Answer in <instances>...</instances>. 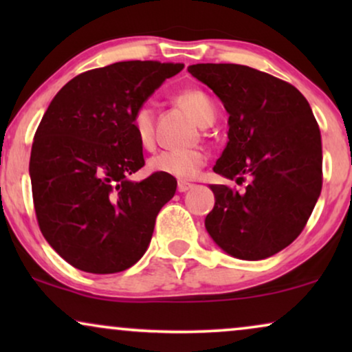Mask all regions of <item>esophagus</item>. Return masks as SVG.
<instances>
[{
	"label": "esophagus",
	"mask_w": 352,
	"mask_h": 352,
	"mask_svg": "<svg viewBox=\"0 0 352 352\" xmlns=\"http://www.w3.org/2000/svg\"><path fill=\"white\" fill-rule=\"evenodd\" d=\"M194 184H190V182H186V181H179L177 182V190L179 192H187L189 189H192Z\"/></svg>",
	"instance_id": "34e87169"
}]
</instances>
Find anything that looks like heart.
<instances>
[{
    "mask_svg": "<svg viewBox=\"0 0 352 352\" xmlns=\"http://www.w3.org/2000/svg\"><path fill=\"white\" fill-rule=\"evenodd\" d=\"M176 104L186 110L200 126H208L214 120V105L201 89L187 88L176 94ZM131 128L139 146L152 148L155 144V117L153 109L148 104H142L134 110ZM206 155L201 148H187V151H162L148 158V171L157 175L175 176L181 179L194 177L205 165Z\"/></svg>",
    "mask_w": 352,
    "mask_h": 352,
    "instance_id": "1",
    "label": "heart"
}]
</instances>
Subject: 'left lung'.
I'll return each instance as SVG.
<instances>
[{
	"mask_svg": "<svg viewBox=\"0 0 352 352\" xmlns=\"http://www.w3.org/2000/svg\"><path fill=\"white\" fill-rule=\"evenodd\" d=\"M187 70L229 113V142L214 173L237 184L250 177L243 192L210 186L214 206L205 228L230 256L266 259L301 234L320 195L319 124L295 86L264 72L237 64Z\"/></svg>",
	"mask_w": 352,
	"mask_h": 352,
	"instance_id": "obj_1",
	"label": "left lung"
}]
</instances>
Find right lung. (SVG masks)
I'll use <instances>...</instances> for the list:
<instances>
[{
	"instance_id": "obj_1",
	"label": "right lung",
	"mask_w": 352,
	"mask_h": 352,
	"mask_svg": "<svg viewBox=\"0 0 352 352\" xmlns=\"http://www.w3.org/2000/svg\"><path fill=\"white\" fill-rule=\"evenodd\" d=\"M184 64L128 60L70 80L43 115L33 138L30 179L47 243L72 266L113 274L136 264L151 243L176 179L144 166L131 128L134 110Z\"/></svg>"
}]
</instances>
